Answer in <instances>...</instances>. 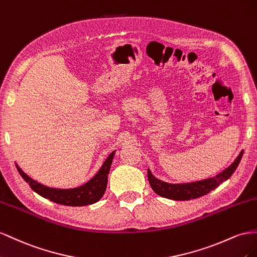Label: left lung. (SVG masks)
<instances>
[{
    "label": "left lung",
    "mask_w": 257,
    "mask_h": 257,
    "mask_svg": "<svg viewBox=\"0 0 257 257\" xmlns=\"http://www.w3.org/2000/svg\"><path fill=\"white\" fill-rule=\"evenodd\" d=\"M242 155L243 151H241L230 166L227 167L222 172L216 174L215 177L209 179L189 183H175L174 184V183H168L157 179L156 177H154L151 170L148 169L149 182L154 192L161 197L168 198V199L180 201L196 199V198L209 194L211 190L215 189L221 183L228 180L234 170L237 169Z\"/></svg>",
    "instance_id": "8db88e82"
}]
</instances>
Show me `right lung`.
<instances>
[{"mask_svg": "<svg viewBox=\"0 0 257 257\" xmlns=\"http://www.w3.org/2000/svg\"><path fill=\"white\" fill-rule=\"evenodd\" d=\"M115 152L109 154L105 159L103 165L101 166L100 170L94 177L88 181L85 184L74 188H54L43 185L41 183L31 179L27 173L20 169V167L16 164V168L19 174L28 183L30 187L36 194L49 199L50 201L63 204V206L70 207H83L89 206V204L96 203L103 197L106 185H107V175L111 169L112 161L115 155Z\"/></svg>", "mask_w": 257, "mask_h": 257, "instance_id": "add662e5", "label": "right lung"}]
</instances>
